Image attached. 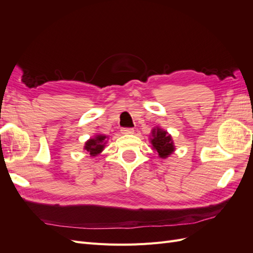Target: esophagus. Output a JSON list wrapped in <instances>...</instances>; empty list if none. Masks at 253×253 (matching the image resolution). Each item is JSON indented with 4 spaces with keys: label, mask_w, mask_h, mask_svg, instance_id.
<instances>
[{
    "label": "esophagus",
    "mask_w": 253,
    "mask_h": 253,
    "mask_svg": "<svg viewBox=\"0 0 253 253\" xmlns=\"http://www.w3.org/2000/svg\"><path fill=\"white\" fill-rule=\"evenodd\" d=\"M133 133H134L133 128H122L121 129V134H124V135H129V134H133Z\"/></svg>",
    "instance_id": "34e87169"
}]
</instances>
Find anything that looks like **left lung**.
I'll return each instance as SVG.
<instances>
[{
	"instance_id": "1",
	"label": "left lung",
	"mask_w": 253,
	"mask_h": 253,
	"mask_svg": "<svg viewBox=\"0 0 253 253\" xmlns=\"http://www.w3.org/2000/svg\"><path fill=\"white\" fill-rule=\"evenodd\" d=\"M150 142L153 150H155L158 153V156L163 159L169 157L175 151L172 136L160 126H155L152 128Z\"/></svg>"
}]
</instances>
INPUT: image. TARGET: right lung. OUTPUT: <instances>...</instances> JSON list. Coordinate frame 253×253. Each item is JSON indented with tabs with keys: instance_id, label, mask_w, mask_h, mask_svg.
<instances>
[{
	"instance_id": "1",
	"label": "right lung",
	"mask_w": 253,
	"mask_h": 253,
	"mask_svg": "<svg viewBox=\"0 0 253 253\" xmlns=\"http://www.w3.org/2000/svg\"><path fill=\"white\" fill-rule=\"evenodd\" d=\"M109 137L101 134L95 135L93 138H89L85 144H84L83 150H85L90 157H95L100 154V153L104 150V147L106 142H108Z\"/></svg>"
}]
</instances>
